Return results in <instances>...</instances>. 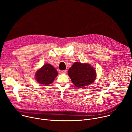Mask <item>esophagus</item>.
Returning <instances> with one entry per match:
<instances>
[{
  "label": "esophagus",
  "mask_w": 132,
  "mask_h": 132,
  "mask_svg": "<svg viewBox=\"0 0 132 132\" xmlns=\"http://www.w3.org/2000/svg\"><path fill=\"white\" fill-rule=\"evenodd\" d=\"M66 72H67V70H64L61 71V73H66Z\"/></svg>",
  "instance_id": "1"
}]
</instances>
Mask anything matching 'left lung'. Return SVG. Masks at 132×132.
Segmentation results:
<instances>
[{
    "label": "left lung",
    "mask_w": 132,
    "mask_h": 132,
    "mask_svg": "<svg viewBox=\"0 0 132 132\" xmlns=\"http://www.w3.org/2000/svg\"><path fill=\"white\" fill-rule=\"evenodd\" d=\"M68 76L73 84L78 88H83L94 82L96 79L95 69L88 63L75 62L69 69Z\"/></svg>",
    "instance_id": "left-lung-1"
}]
</instances>
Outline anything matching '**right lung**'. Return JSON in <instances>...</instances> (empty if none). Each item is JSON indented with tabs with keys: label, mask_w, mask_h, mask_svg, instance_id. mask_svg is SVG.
Masks as SVG:
<instances>
[{
	"label": "right lung",
	"mask_w": 132,
	"mask_h": 132,
	"mask_svg": "<svg viewBox=\"0 0 132 132\" xmlns=\"http://www.w3.org/2000/svg\"><path fill=\"white\" fill-rule=\"evenodd\" d=\"M58 75V72L51 64H46L36 71V81L44 86L51 84Z\"/></svg>",
	"instance_id": "1"
}]
</instances>
